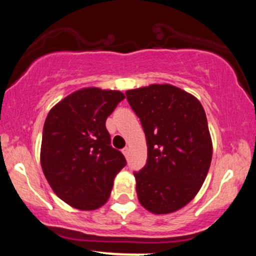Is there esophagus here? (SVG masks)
I'll list each match as a JSON object with an SVG mask.
<instances>
[{"label":"esophagus","instance_id":"1","mask_svg":"<svg viewBox=\"0 0 256 256\" xmlns=\"http://www.w3.org/2000/svg\"><path fill=\"white\" fill-rule=\"evenodd\" d=\"M122 154L125 155V158H128V155H130V148H128V146H126V148L122 149Z\"/></svg>","mask_w":256,"mask_h":256}]
</instances>
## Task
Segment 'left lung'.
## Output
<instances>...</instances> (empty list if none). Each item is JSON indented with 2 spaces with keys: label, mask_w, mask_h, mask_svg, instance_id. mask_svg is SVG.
Masks as SVG:
<instances>
[{
  "label": "left lung",
  "mask_w": 256,
  "mask_h": 256,
  "mask_svg": "<svg viewBox=\"0 0 256 256\" xmlns=\"http://www.w3.org/2000/svg\"><path fill=\"white\" fill-rule=\"evenodd\" d=\"M125 94L148 146L146 166L134 173L138 201L152 214L176 212L198 195L212 161L204 107L171 84H150Z\"/></svg>",
  "instance_id": "8db88e82"
}]
</instances>
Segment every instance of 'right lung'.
I'll return each mask as SVG.
<instances>
[{
  "instance_id": "obj_1",
  "label": "right lung",
  "mask_w": 256,
  "mask_h": 256,
  "mask_svg": "<svg viewBox=\"0 0 256 256\" xmlns=\"http://www.w3.org/2000/svg\"><path fill=\"white\" fill-rule=\"evenodd\" d=\"M125 95L89 86L61 100L48 113L40 166L52 192L79 210H95L110 198L116 176L126 165L110 146L106 120Z\"/></svg>"
}]
</instances>
